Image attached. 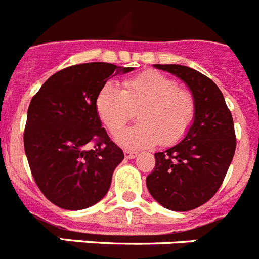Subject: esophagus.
<instances>
[{
	"label": "esophagus",
	"mask_w": 259,
	"mask_h": 259,
	"mask_svg": "<svg viewBox=\"0 0 259 259\" xmlns=\"http://www.w3.org/2000/svg\"><path fill=\"white\" fill-rule=\"evenodd\" d=\"M137 155H138V153H137V151H132V150H125V158H127V159H134Z\"/></svg>",
	"instance_id": "obj_1"
}]
</instances>
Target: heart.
Wrapping results in <instances>:
<instances>
[{
    "instance_id": "heart-1",
    "label": "heart",
    "mask_w": 259,
    "mask_h": 259,
    "mask_svg": "<svg viewBox=\"0 0 259 259\" xmlns=\"http://www.w3.org/2000/svg\"><path fill=\"white\" fill-rule=\"evenodd\" d=\"M96 110L109 133L117 134L138 111L140 123L122 130L117 142L126 149H145L156 143L172 146L190 132L196 117V100L190 89L158 71L126 79L119 89L110 82L100 89Z\"/></svg>"
}]
</instances>
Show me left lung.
<instances>
[{
  "mask_svg": "<svg viewBox=\"0 0 259 259\" xmlns=\"http://www.w3.org/2000/svg\"><path fill=\"white\" fill-rule=\"evenodd\" d=\"M155 67L180 77L196 100V117L186 138L156 153L146 178L147 190L160 205L186 212L207 203L223 184L236 151L233 117L209 77L179 64Z\"/></svg>",
  "mask_w": 259,
  "mask_h": 259,
  "instance_id": "8db88e82",
  "label": "left lung"
}]
</instances>
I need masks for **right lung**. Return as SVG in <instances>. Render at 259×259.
<instances>
[{"label": "right lung", "instance_id": "1", "mask_svg": "<svg viewBox=\"0 0 259 259\" xmlns=\"http://www.w3.org/2000/svg\"><path fill=\"white\" fill-rule=\"evenodd\" d=\"M132 69L101 62L67 67L31 99L25 153L36 186L52 204L84 209L109 191L113 171L125 155L101 127L95 103L110 76Z\"/></svg>", "mask_w": 259, "mask_h": 259}]
</instances>
